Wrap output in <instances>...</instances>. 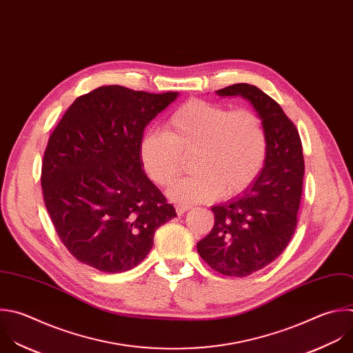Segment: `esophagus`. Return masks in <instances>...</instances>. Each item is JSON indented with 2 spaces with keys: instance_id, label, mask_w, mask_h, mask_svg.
<instances>
[{
  "instance_id": "34e87169",
  "label": "esophagus",
  "mask_w": 353,
  "mask_h": 353,
  "mask_svg": "<svg viewBox=\"0 0 353 353\" xmlns=\"http://www.w3.org/2000/svg\"><path fill=\"white\" fill-rule=\"evenodd\" d=\"M191 205H185V203H176V212L179 216H181L184 212H187L188 209H191Z\"/></svg>"
}]
</instances>
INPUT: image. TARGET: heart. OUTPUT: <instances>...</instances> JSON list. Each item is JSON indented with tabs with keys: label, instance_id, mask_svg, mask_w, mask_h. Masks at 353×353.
Returning <instances> with one entry per match:
<instances>
[{
	"label": "heart",
	"instance_id": "heart-1",
	"mask_svg": "<svg viewBox=\"0 0 353 353\" xmlns=\"http://www.w3.org/2000/svg\"><path fill=\"white\" fill-rule=\"evenodd\" d=\"M192 154V176L169 190L173 201L194 203L217 195L231 198L259 176L268 154L261 117L250 109L192 99L177 108L163 130L147 132L139 144L140 162L158 185H170L183 170V157Z\"/></svg>",
	"mask_w": 353,
	"mask_h": 353
}]
</instances>
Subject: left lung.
<instances>
[{"label": "left lung", "instance_id": "obj_1", "mask_svg": "<svg viewBox=\"0 0 353 353\" xmlns=\"http://www.w3.org/2000/svg\"><path fill=\"white\" fill-rule=\"evenodd\" d=\"M216 94L250 101L265 126L268 154L243 194L212 206L214 225L196 250L220 274L247 277L279 258L294 236L305 173L302 144L281 106L256 85L239 83Z\"/></svg>", "mask_w": 353, "mask_h": 353}]
</instances>
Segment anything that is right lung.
<instances>
[{"mask_svg":"<svg viewBox=\"0 0 353 353\" xmlns=\"http://www.w3.org/2000/svg\"><path fill=\"white\" fill-rule=\"evenodd\" d=\"M177 97L99 87L79 97L52 132L41 170L44 202L79 262L105 273L128 272L150 254L157 228L176 217L147 177L139 144Z\"/></svg>","mask_w":353,"mask_h":353,"instance_id":"1","label":"right lung"}]
</instances>
